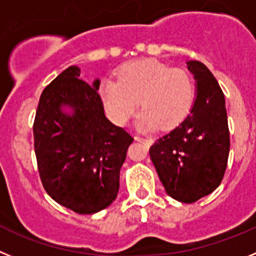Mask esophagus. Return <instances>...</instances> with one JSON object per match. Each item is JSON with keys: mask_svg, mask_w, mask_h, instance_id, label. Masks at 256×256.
<instances>
[{"mask_svg": "<svg viewBox=\"0 0 256 256\" xmlns=\"http://www.w3.org/2000/svg\"><path fill=\"white\" fill-rule=\"evenodd\" d=\"M135 140H136V142H144V144H152V142H153V139H152V138L140 136V135H135Z\"/></svg>", "mask_w": 256, "mask_h": 256, "instance_id": "esophagus-1", "label": "esophagus"}]
</instances>
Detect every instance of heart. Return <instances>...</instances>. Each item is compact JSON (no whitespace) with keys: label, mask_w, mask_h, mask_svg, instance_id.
<instances>
[{"label":"heart","mask_w":256,"mask_h":256,"mask_svg":"<svg viewBox=\"0 0 256 256\" xmlns=\"http://www.w3.org/2000/svg\"><path fill=\"white\" fill-rule=\"evenodd\" d=\"M100 96L114 122L126 124L139 107L140 126L171 128L188 116L195 100L196 84L185 68H174L156 60L134 61L124 66L118 80L106 79Z\"/></svg>","instance_id":"1"}]
</instances>
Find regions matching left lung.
Instances as JSON below:
<instances>
[{
    "mask_svg": "<svg viewBox=\"0 0 256 256\" xmlns=\"http://www.w3.org/2000/svg\"><path fill=\"white\" fill-rule=\"evenodd\" d=\"M198 94L188 116L149 149L166 192L182 202H195L222 182L230 154L224 96L204 64L188 61Z\"/></svg>",
    "mask_w": 256,
    "mask_h": 256,
    "instance_id": "1",
    "label": "left lung"
}]
</instances>
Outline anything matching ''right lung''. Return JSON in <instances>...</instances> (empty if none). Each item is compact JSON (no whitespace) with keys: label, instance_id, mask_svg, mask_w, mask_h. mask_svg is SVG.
I'll return each mask as SVG.
<instances>
[{"label":"right lung","instance_id":"obj_1","mask_svg":"<svg viewBox=\"0 0 256 256\" xmlns=\"http://www.w3.org/2000/svg\"><path fill=\"white\" fill-rule=\"evenodd\" d=\"M93 85L70 66L48 84L33 124L34 152L42 185L54 202L78 214H93L117 198L120 170L134 138L104 116ZM74 108L65 115L60 106Z\"/></svg>","mask_w":256,"mask_h":256}]
</instances>
